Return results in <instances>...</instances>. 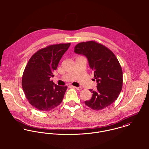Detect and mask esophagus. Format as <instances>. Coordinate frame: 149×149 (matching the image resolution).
Wrapping results in <instances>:
<instances>
[{
	"instance_id": "obj_1",
	"label": "esophagus",
	"mask_w": 149,
	"mask_h": 149,
	"mask_svg": "<svg viewBox=\"0 0 149 149\" xmlns=\"http://www.w3.org/2000/svg\"><path fill=\"white\" fill-rule=\"evenodd\" d=\"M72 87H73V88H76V89H77V90H79V91H80V90H81L82 89H83V88L82 87H81V86H79V87H76V86H72Z\"/></svg>"
}]
</instances>
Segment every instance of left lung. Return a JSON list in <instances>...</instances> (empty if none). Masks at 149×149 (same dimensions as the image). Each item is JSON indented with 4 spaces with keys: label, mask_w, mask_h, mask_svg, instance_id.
Returning a JSON list of instances; mask_svg holds the SVG:
<instances>
[{
    "label": "left lung",
    "mask_w": 149,
    "mask_h": 149,
    "mask_svg": "<svg viewBox=\"0 0 149 149\" xmlns=\"http://www.w3.org/2000/svg\"><path fill=\"white\" fill-rule=\"evenodd\" d=\"M74 52L88 58L90 68L94 71L96 91L89 89L91 99L85 105L99 111L111 105L118 97L123 86L122 69L114 53L104 45L95 41L76 45Z\"/></svg>",
    "instance_id": "left-lung-1"
}]
</instances>
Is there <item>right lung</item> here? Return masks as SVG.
I'll use <instances>...</instances> for the list:
<instances>
[{
  "instance_id": "obj_1",
  "label": "right lung",
  "mask_w": 149,
  "mask_h": 149,
  "mask_svg": "<svg viewBox=\"0 0 149 149\" xmlns=\"http://www.w3.org/2000/svg\"><path fill=\"white\" fill-rule=\"evenodd\" d=\"M70 43L49 45L30 58L24 70L22 86L29 103L42 111H49L62 102L66 86L55 84L50 80Z\"/></svg>"
}]
</instances>
